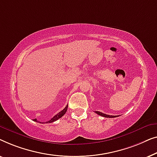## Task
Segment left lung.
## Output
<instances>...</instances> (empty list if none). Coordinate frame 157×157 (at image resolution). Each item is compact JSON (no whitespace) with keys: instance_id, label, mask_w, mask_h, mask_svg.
I'll use <instances>...</instances> for the list:
<instances>
[{"instance_id":"1","label":"left lung","mask_w":157,"mask_h":157,"mask_svg":"<svg viewBox=\"0 0 157 157\" xmlns=\"http://www.w3.org/2000/svg\"><path fill=\"white\" fill-rule=\"evenodd\" d=\"M96 114H99V115H100L101 117H107V118H113V117H117L118 116H112V115H108V114H104L102 112H98V111H95L94 112Z\"/></svg>"}]
</instances>
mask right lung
Wrapping results in <instances>:
<instances>
[{
  "label": "right lung",
  "mask_w": 157,
  "mask_h": 157,
  "mask_svg": "<svg viewBox=\"0 0 157 157\" xmlns=\"http://www.w3.org/2000/svg\"><path fill=\"white\" fill-rule=\"evenodd\" d=\"M67 107H68V105H67L66 106V107L64 108V109L62 110L61 112H59V113H57V114H56V115H55L53 117H52L51 120H49V121H48V122H42V123H52V122H55V121H56V120H58V119H59V118H61L62 117H63L64 114H65V113H66V112H67ZM33 121H35V122H40V123H41L40 122H38V121H37L36 119H35V120H33Z\"/></svg>",
  "instance_id": "1"
}]
</instances>
